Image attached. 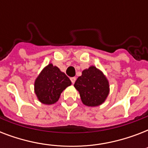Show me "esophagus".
Returning <instances> with one entry per match:
<instances>
[{
    "mask_svg": "<svg viewBox=\"0 0 148 148\" xmlns=\"http://www.w3.org/2000/svg\"><path fill=\"white\" fill-rule=\"evenodd\" d=\"M71 81L72 84H74V82L76 81V77H71Z\"/></svg>",
    "mask_w": 148,
    "mask_h": 148,
    "instance_id": "34e87169",
    "label": "esophagus"
}]
</instances>
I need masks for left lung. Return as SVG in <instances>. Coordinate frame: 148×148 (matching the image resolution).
Listing matches in <instances>:
<instances>
[{"label":"left lung","instance_id":"1","mask_svg":"<svg viewBox=\"0 0 148 148\" xmlns=\"http://www.w3.org/2000/svg\"><path fill=\"white\" fill-rule=\"evenodd\" d=\"M82 103L88 107H97L105 101L110 92L109 82L101 70L90 66L84 70L74 83Z\"/></svg>","mask_w":148,"mask_h":148}]
</instances>
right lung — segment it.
<instances>
[{
  "label": "right lung",
  "instance_id": "right-lung-1",
  "mask_svg": "<svg viewBox=\"0 0 148 148\" xmlns=\"http://www.w3.org/2000/svg\"><path fill=\"white\" fill-rule=\"evenodd\" d=\"M71 81L68 77L52 64L47 65L41 71L34 81V92L38 101L44 104L55 103L60 94Z\"/></svg>",
  "mask_w": 148,
  "mask_h": 148
}]
</instances>
